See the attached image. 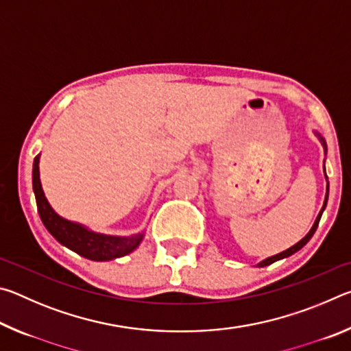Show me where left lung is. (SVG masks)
Returning <instances> with one entry per match:
<instances>
[{
    "label": "left lung",
    "mask_w": 351,
    "mask_h": 351,
    "mask_svg": "<svg viewBox=\"0 0 351 351\" xmlns=\"http://www.w3.org/2000/svg\"><path fill=\"white\" fill-rule=\"evenodd\" d=\"M314 134L317 136L319 138V141H320V144H322V147H324V152H325V154H326V142H325V139L322 138V134L320 133H317V132H314ZM325 178H326V175H325ZM328 190H330V186H328V178H326V193H325V199H324V206H322V209H320V212H319V215H317V218H316V221H314V224L311 226V229H310V232H308L304 239H302L300 241H297L294 246H291V247H288L287 251H283V252H280V254H276V255H272V257H268V258H265V260H261L260 263H257V266H260V268H263V266H268V265H271V263H274V261H277V260H282V258H287V257H289V255H293V254H295L297 251H300L302 247H304L308 241L311 240V237L314 235V232H316V229H317V226H319V221H320V217H322V213H324V210H325V207H326V201H328Z\"/></svg>",
    "instance_id": "1"
}]
</instances>
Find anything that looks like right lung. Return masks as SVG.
I'll list each match as a JSON object with an SVG mask.
<instances>
[{
    "label": "right lung",
    "mask_w": 351,
    "mask_h": 351,
    "mask_svg": "<svg viewBox=\"0 0 351 351\" xmlns=\"http://www.w3.org/2000/svg\"><path fill=\"white\" fill-rule=\"evenodd\" d=\"M32 189L37 201L38 215L54 239L60 245L66 246L71 251L82 255L93 261H110L123 255L132 254L145 237V229L138 234L121 237V235H106L100 232H94L88 226L71 221L58 215L52 209V206L47 201L40 181V153L34 159L32 165Z\"/></svg>",
    "instance_id": "add662e5"
}]
</instances>
